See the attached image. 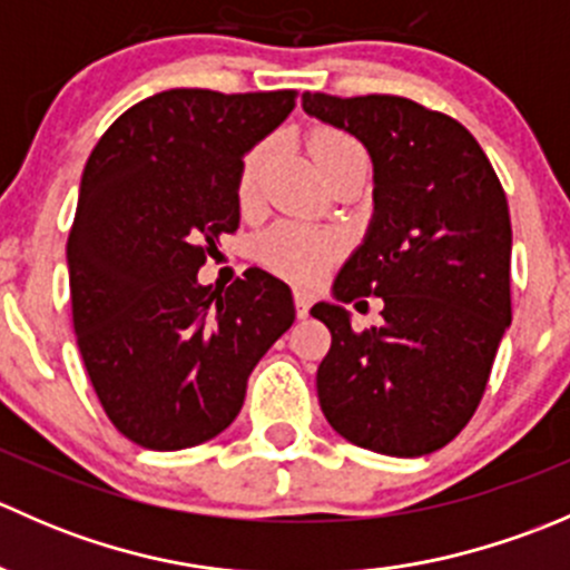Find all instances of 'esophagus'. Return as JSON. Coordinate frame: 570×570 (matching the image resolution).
Wrapping results in <instances>:
<instances>
[{
    "label": "esophagus",
    "mask_w": 570,
    "mask_h": 570,
    "mask_svg": "<svg viewBox=\"0 0 570 570\" xmlns=\"http://www.w3.org/2000/svg\"><path fill=\"white\" fill-rule=\"evenodd\" d=\"M292 301H295V312H297V317H308V308H312V301L314 297L308 295V292H303V289H295V295H292Z\"/></svg>",
    "instance_id": "34e87169"
}]
</instances>
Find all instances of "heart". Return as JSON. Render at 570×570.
<instances>
[{
  "mask_svg": "<svg viewBox=\"0 0 570 570\" xmlns=\"http://www.w3.org/2000/svg\"><path fill=\"white\" fill-rule=\"evenodd\" d=\"M306 146L312 159L317 163L325 181L347 168H366L370 157L361 140L350 131L336 126H317L308 131ZM273 154V140H262L243 154L237 168V204L243 212H253L258 206L262 193V176ZM256 256L269 273L281 275L295 284H312L317 281L338 256H342V239L322 228L303 226V223H275L273 228L256 239Z\"/></svg>",
  "mask_w": 570,
  "mask_h": 570,
  "instance_id": "b5f03b06",
  "label": "heart"
}]
</instances>
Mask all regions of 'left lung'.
<instances>
[{
  "label": "left lung",
  "instance_id": "1",
  "mask_svg": "<svg viewBox=\"0 0 570 570\" xmlns=\"http://www.w3.org/2000/svg\"><path fill=\"white\" fill-rule=\"evenodd\" d=\"M303 109L358 137L375 165V220L333 292L383 297V325L358 333L342 306L312 308L331 331L322 413L355 446L428 455L474 416L513 320L502 181L463 124L402 96L306 94Z\"/></svg>",
  "mask_w": 570,
  "mask_h": 570
}]
</instances>
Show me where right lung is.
<instances>
[{
	"label": "right lung",
	"mask_w": 570,
	"mask_h": 570,
	"mask_svg": "<svg viewBox=\"0 0 570 570\" xmlns=\"http://www.w3.org/2000/svg\"><path fill=\"white\" fill-rule=\"evenodd\" d=\"M297 90L174 88L129 107L96 142L68 234L79 353L118 433L146 450L204 444L237 419L248 375L295 322L258 267L200 286L239 226L237 168Z\"/></svg>",
	"instance_id": "add662e5"
}]
</instances>
